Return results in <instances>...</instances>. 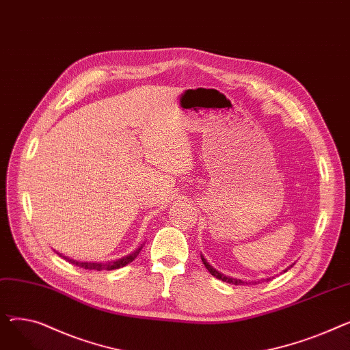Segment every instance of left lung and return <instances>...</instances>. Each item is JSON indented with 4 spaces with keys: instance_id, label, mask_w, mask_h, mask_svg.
Masks as SVG:
<instances>
[{
    "instance_id": "left-lung-1",
    "label": "left lung",
    "mask_w": 350,
    "mask_h": 350,
    "mask_svg": "<svg viewBox=\"0 0 350 350\" xmlns=\"http://www.w3.org/2000/svg\"><path fill=\"white\" fill-rule=\"evenodd\" d=\"M201 261H203V264H204V267L208 269V272L213 275V277H215L217 280H221V281H224V282H227V284H232V285H244V284H247V282H244V281H241V280H237V278H232V277H227V275H224V273H221L219 271H217L215 268H213L208 262H207V260L204 258L203 255H201ZM293 265V264H292ZM291 265V267H292ZM291 267H288L286 269H284V272H286ZM273 278V277H272ZM261 281H271V277L269 278H265V280H261ZM260 282V281H258ZM256 284V282H255Z\"/></svg>"
}]
</instances>
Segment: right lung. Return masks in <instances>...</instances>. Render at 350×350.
I'll return each instance as SVG.
<instances>
[{
    "label": "right lung",
    "instance_id": "1",
    "mask_svg": "<svg viewBox=\"0 0 350 350\" xmlns=\"http://www.w3.org/2000/svg\"><path fill=\"white\" fill-rule=\"evenodd\" d=\"M142 248H143V244H142L136 251H133L132 254H129V255L123 256V258L116 260V261H112V262H79V261H75V260H72V258H68V256H65V255H62V254H59V252H57V254H58L59 256H62V258H65L68 262H70V264H73V265H77V267H81V268H83V269H95V271H103V269H106V271H112V269L122 268V267L127 265L129 262H132V261L136 258V256L139 255V252L142 251Z\"/></svg>",
    "mask_w": 350,
    "mask_h": 350
}]
</instances>
